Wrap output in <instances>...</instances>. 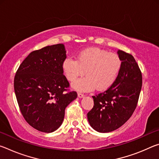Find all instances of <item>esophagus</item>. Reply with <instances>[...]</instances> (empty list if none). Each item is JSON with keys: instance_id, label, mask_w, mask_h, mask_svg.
<instances>
[{"instance_id": "1", "label": "esophagus", "mask_w": 159, "mask_h": 159, "mask_svg": "<svg viewBox=\"0 0 159 159\" xmlns=\"http://www.w3.org/2000/svg\"><path fill=\"white\" fill-rule=\"evenodd\" d=\"M78 97H79V98H83V97H84V94H83L81 93H78Z\"/></svg>"}]
</instances>
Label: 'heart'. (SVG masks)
I'll list each match as a JSON object with an SVG mask.
<instances>
[{"mask_svg":"<svg viewBox=\"0 0 159 159\" xmlns=\"http://www.w3.org/2000/svg\"><path fill=\"white\" fill-rule=\"evenodd\" d=\"M121 66V59L117 54L91 48L80 51L76 60L66 58L62 63V70L67 80L71 82L85 73L87 75L73 83L76 90L90 91L96 87L97 90H103L114 83Z\"/></svg>","mask_w":159,"mask_h":159,"instance_id":"1","label":"heart"}]
</instances>
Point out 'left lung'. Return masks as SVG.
<instances>
[{
	"label": "left lung",
	"instance_id": "8db88e82",
	"mask_svg": "<svg viewBox=\"0 0 159 159\" xmlns=\"http://www.w3.org/2000/svg\"><path fill=\"white\" fill-rule=\"evenodd\" d=\"M122 66L114 83L104 92L93 95V108L88 120L99 133L116 130L130 118L136 109L142 85L140 69L133 56L118 50Z\"/></svg>",
	"mask_w": 159,
	"mask_h": 159
}]
</instances>
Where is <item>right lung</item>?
<instances>
[{
    "label": "right lung",
    "instance_id": "1",
    "mask_svg": "<svg viewBox=\"0 0 159 159\" xmlns=\"http://www.w3.org/2000/svg\"><path fill=\"white\" fill-rule=\"evenodd\" d=\"M66 58L63 44L34 50L19 66L14 89L19 107L26 121L36 130L52 133L63 122L66 107L77 98L70 91L63 74Z\"/></svg>",
    "mask_w": 159,
    "mask_h": 159
}]
</instances>
